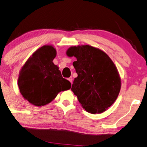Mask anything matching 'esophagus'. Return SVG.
<instances>
[{"label":"esophagus","mask_w":147,"mask_h":147,"mask_svg":"<svg viewBox=\"0 0 147 147\" xmlns=\"http://www.w3.org/2000/svg\"><path fill=\"white\" fill-rule=\"evenodd\" d=\"M68 80L70 81L71 83L72 81H73V78H72V77H69V78H68Z\"/></svg>","instance_id":"34e87169"}]
</instances>
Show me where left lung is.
<instances>
[{
    "mask_svg": "<svg viewBox=\"0 0 147 147\" xmlns=\"http://www.w3.org/2000/svg\"><path fill=\"white\" fill-rule=\"evenodd\" d=\"M73 62L78 77L71 90L87 112L100 114L107 110L118 98L121 78L114 63L107 53L90 45L71 47L66 51Z\"/></svg>",
    "mask_w": 147,
    "mask_h": 147,
    "instance_id": "left-lung-1",
    "label": "left lung"
}]
</instances>
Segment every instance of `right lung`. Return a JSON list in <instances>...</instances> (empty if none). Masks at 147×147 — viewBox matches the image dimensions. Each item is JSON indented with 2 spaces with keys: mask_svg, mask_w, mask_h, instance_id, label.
I'll list each match as a JSON object with an SVG mask.
<instances>
[{
  "mask_svg": "<svg viewBox=\"0 0 147 147\" xmlns=\"http://www.w3.org/2000/svg\"><path fill=\"white\" fill-rule=\"evenodd\" d=\"M56 54L53 45H44L33 53L20 71V93L35 107L50 103L60 92L71 88V83L62 78L59 67L53 62Z\"/></svg>",
  "mask_w": 147,
  "mask_h": 147,
  "instance_id": "1",
  "label": "right lung"
}]
</instances>
